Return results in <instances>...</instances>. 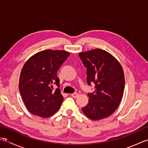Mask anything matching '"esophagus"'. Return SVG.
Instances as JSON below:
<instances>
[{"label":"esophagus","instance_id":"1","mask_svg":"<svg viewBox=\"0 0 148 148\" xmlns=\"http://www.w3.org/2000/svg\"><path fill=\"white\" fill-rule=\"evenodd\" d=\"M71 96L72 97H74V98H76V97L78 96V93H72L71 94Z\"/></svg>","mask_w":148,"mask_h":148}]
</instances>
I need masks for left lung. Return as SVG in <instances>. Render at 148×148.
<instances>
[{"label":"left lung","mask_w":148,"mask_h":148,"mask_svg":"<svg viewBox=\"0 0 148 148\" xmlns=\"http://www.w3.org/2000/svg\"><path fill=\"white\" fill-rule=\"evenodd\" d=\"M87 70V83L95 84L88 93V103L82 108L87 117L99 120L108 117L118 108L125 89L123 71L114 56L103 49L79 53Z\"/></svg>","instance_id":"8db88e82"}]
</instances>
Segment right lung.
I'll list each match as a JSON object with an SVG mask.
<instances>
[{
    "mask_svg": "<svg viewBox=\"0 0 148 148\" xmlns=\"http://www.w3.org/2000/svg\"><path fill=\"white\" fill-rule=\"evenodd\" d=\"M70 53L47 49L30 57L22 69L19 90L27 109L32 114L47 118L58 111L64 100L59 88L58 70Z\"/></svg>",
    "mask_w": 148,
    "mask_h": 148,
    "instance_id": "right-lung-1",
    "label": "right lung"
}]
</instances>
